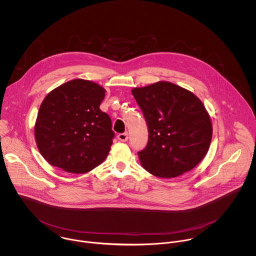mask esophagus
Masks as SVG:
<instances>
[{"instance_id":"obj_1","label":"esophagus","mask_w":256,"mask_h":256,"mask_svg":"<svg viewBox=\"0 0 256 256\" xmlns=\"http://www.w3.org/2000/svg\"><path fill=\"white\" fill-rule=\"evenodd\" d=\"M117 138L121 142H126L128 140V133H120V134H118Z\"/></svg>"}]
</instances>
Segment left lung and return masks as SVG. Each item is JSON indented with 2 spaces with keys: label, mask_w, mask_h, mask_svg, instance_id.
Listing matches in <instances>:
<instances>
[{
  "label": "left lung",
  "mask_w": 256,
  "mask_h": 256,
  "mask_svg": "<svg viewBox=\"0 0 256 256\" xmlns=\"http://www.w3.org/2000/svg\"><path fill=\"white\" fill-rule=\"evenodd\" d=\"M148 131L139 160L152 176L176 178L194 168L206 156L212 123L201 100L191 92L168 82L132 90Z\"/></svg>",
  "instance_id": "1"
}]
</instances>
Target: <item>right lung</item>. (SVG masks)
Here are the masks:
<instances>
[{
  "label": "right lung",
  "instance_id": "1",
  "mask_svg": "<svg viewBox=\"0 0 256 256\" xmlns=\"http://www.w3.org/2000/svg\"><path fill=\"white\" fill-rule=\"evenodd\" d=\"M106 90L76 78L50 92L37 114V148L53 166L84 174L108 156L114 138L110 115L100 106Z\"/></svg>",
  "mask_w": 256,
  "mask_h": 256
}]
</instances>
